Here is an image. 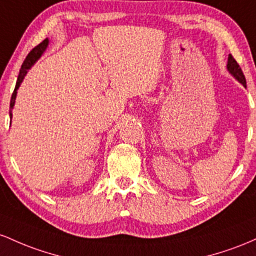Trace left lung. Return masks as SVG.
<instances>
[{
	"label": "left lung",
	"mask_w": 256,
	"mask_h": 256,
	"mask_svg": "<svg viewBox=\"0 0 256 256\" xmlns=\"http://www.w3.org/2000/svg\"><path fill=\"white\" fill-rule=\"evenodd\" d=\"M228 70L230 72H231L232 74H234V77H236V78L238 80V81H240V83H242V84L244 86V87H246V77H244L242 68H240V66L238 65V62H236V59H234V56H231V54H230V56H228Z\"/></svg>",
	"instance_id": "1"
}]
</instances>
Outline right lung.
<instances>
[{
	"label": "right lung",
	"mask_w": 256,
	"mask_h": 256,
	"mask_svg": "<svg viewBox=\"0 0 256 256\" xmlns=\"http://www.w3.org/2000/svg\"><path fill=\"white\" fill-rule=\"evenodd\" d=\"M48 44V40L46 38L44 41H42L40 44H37L35 48H32V50L30 52V53L28 54L26 59L24 60V62H22V68H20V72H19V76H18V80H16V88H14V92L12 94V98H10V118H12V108L14 106V102H16V90L19 88L20 83L22 82V80H24V76L26 74L28 68L32 66L34 62H36V59H38L40 56H41V54L44 52L46 47H47Z\"/></svg>",
	"instance_id": "1"
}]
</instances>
